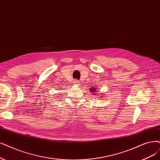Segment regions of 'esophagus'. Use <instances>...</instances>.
<instances>
[{"label":"esophagus","mask_w":160,"mask_h":160,"mask_svg":"<svg viewBox=\"0 0 160 160\" xmlns=\"http://www.w3.org/2000/svg\"><path fill=\"white\" fill-rule=\"evenodd\" d=\"M74 85H80V82L78 80H74Z\"/></svg>","instance_id":"esophagus-1"}]
</instances>
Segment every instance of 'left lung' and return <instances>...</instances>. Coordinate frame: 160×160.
Masks as SVG:
<instances>
[{
    "mask_svg": "<svg viewBox=\"0 0 160 160\" xmlns=\"http://www.w3.org/2000/svg\"><path fill=\"white\" fill-rule=\"evenodd\" d=\"M98 88H97V87H95V86H93L92 88H90V91H91L92 93H93V95H94V96H96V94H99V93H98V92H99V90H98ZM96 96H98V95H96Z\"/></svg>",
    "mask_w": 160,
    "mask_h": 160,
    "instance_id": "1",
    "label": "left lung"
}]
</instances>
